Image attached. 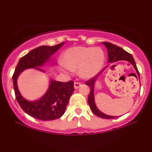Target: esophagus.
I'll use <instances>...</instances> for the list:
<instances>
[{"label":"esophagus","instance_id":"1","mask_svg":"<svg viewBox=\"0 0 152 152\" xmlns=\"http://www.w3.org/2000/svg\"><path fill=\"white\" fill-rule=\"evenodd\" d=\"M82 86V84H81L80 82H75L74 83V88L75 89H77L79 87H80Z\"/></svg>","mask_w":152,"mask_h":152}]
</instances>
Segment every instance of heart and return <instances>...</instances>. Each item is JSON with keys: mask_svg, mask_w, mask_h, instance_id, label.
<instances>
[{"mask_svg": "<svg viewBox=\"0 0 152 152\" xmlns=\"http://www.w3.org/2000/svg\"><path fill=\"white\" fill-rule=\"evenodd\" d=\"M63 70L78 69L82 78H91L100 71L105 62V54L99 48L75 46L64 53Z\"/></svg>", "mask_w": 152, "mask_h": 152, "instance_id": "heart-1", "label": "heart"}]
</instances>
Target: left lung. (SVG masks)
<instances>
[{"label":"left lung","mask_w":152,"mask_h":152,"mask_svg":"<svg viewBox=\"0 0 152 152\" xmlns=\"http://www.w3.org/2000/svg\"><path fill=\"white\" fill-rule=\"evenodd\" d=\"M102 43L104 45H105V46L107 48L108 57H109V60H108V61L113 63V62L121 61V60L127 61L134 66L135 69H136L138 76H140V75H139V71L138 68H137L136 62H135L134 58H133L132 55H131L130 53H127V52L122 49V48L118 46V45L112 44L111 43L102 42ZM98 74H97L96 75L93 77L91 78L90 80L85 82V84L88 85V86L90 87V93H89L88 97V102L89 107H90L91 111H92V112L95 114V115H96L97 116H98V117L101 118H104V119H113V118H117L115 117V116L106 115V114L102 113L100 111H99V110L97 109V108L96 107V105H95L94 102L93 91H94V84L95 80L97 79Z\"/></svg>","instance_id":"obj_1"}]
</instances>
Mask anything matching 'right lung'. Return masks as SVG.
<instances>
[{"instance_id": "right-lung-1", "label": "right lung", "mask_w": 152, "mask_h": 152, "mask_svg": "<svg viewBox=\"0 0 152 152\" xmlns=\"http://www.w3.org/2000/svg\"><path fill=\"white\" fill-rule=\"evenodd\" d=\"M63 45L64 42H62L53 46L41 45L32 50L20 58L14 70L12 80L16 100L20 108L35 119L49 121L61 117L75 90L74 82L70 80L67 82H61L52 80L49 89L42 98L38 101L28 102L20 95L18 91L16 84L18 74L27 68L42 66L50 55L57 51ZM37 69L41 70L39 68Z\"/></svg>"}]
</instances>
